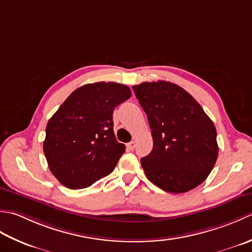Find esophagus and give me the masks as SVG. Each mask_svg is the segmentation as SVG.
<instances>
[{"instance_id":"34e87169","label":"esophagus","mask_w":252,"mask_h":252,"mask_svg":"<svg viewBox=\"0 0 252 252\" xmlns=\"http://www.w3.org/2000/svg\"><path fill=\"white\" fill-rule=\"evenodd\" d=\"M136 147V142L135 141H130L129 143H127V148L129 149V150H133Z\"/></svg>"}]
</instances>
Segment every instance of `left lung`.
Masks as SVG:
<instances>
[{
    "mask_svg": "<svg viewBox=\"0 0 252 252\" xmlns=\"http://www.w3.org/2000/svg\"><path fill=\"white\" fill-rule=\"evenodd\" d=\"M146 112L152 151L141 158L150 182L167 192L196 188L211 173L219 156L217 129L193 96L169 81L132 86Z\"/></svg>",
    "mask_w": 252,
    "mask_h": 252,
    "instance_id": "obj_1",
    "label": "left lung"
}]
</instances>
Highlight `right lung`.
<instances>
[{
	"mask_svg": "<svg viewBox=\"0 0 252 252\" xmlns=\"http://www.w3.org/2000/svg\"><path fill=\"white\" fill-rule=\"evenodd\" d=\"M130 96L125 85L88 84L71 92L49 120L43 152L62 185L87 188L114 171L126 147L116 140L113 112Z\"/></svg>",
	"mask_w": 252,
	"mask_h": 252,
	"instance_id": "add662e5",
	"label": "right lung"
}]
</instances>
